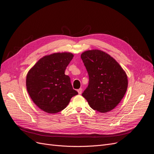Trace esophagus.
<instances>
[{
    "instance_id": "34e87169",
    "label": "esophagus",
    "mask_w": 154,
    "mask_h": 154,
    "mask_svg": "<svg viewBox=\"0 0 154 154\" xmlns=\"http://www.w3.org/2000/svg\"><path fill=\"white\" fill-rule=\"evenodd\" d=\"M77 91H78V94H82V88H79V89H78V90H77Z\"/></svg>"
}]
</instances>
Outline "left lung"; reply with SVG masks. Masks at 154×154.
I'll return each mask as SVG.
<instances>
[{"label": "left lung", "mask_w": 154, "mask_h": 154, "mask_svg": "<svg viewBox=\"0 0 154 154\" xmlns=\"http://www.w3.org/2000/svg\"><path fill=\"white\" fill-rule=\"evenodd\" d=\"M88 74V85L82 93L92 109L107 112L122 100L128 87L127 76L109 54L89 50L81 54Z\"/></svg>", "instance_id": "1"}]
</instances>
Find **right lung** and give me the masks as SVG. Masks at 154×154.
<instances>
[{
  "label": "right lung",
  "mask_w": 154,
  "mask_h": 154,
  "mask_svg": "<svg viewBox=\"0 0 154 154\" xmlns=\"http://www.w3.org/2000/svg\"><path fill=\"white\" fill-rule=\"evenodd\" d=\"M73 58L70 53H54L42 58L27 74L26 87L31 100L49 114L63 110L78 93L72 88L65 71Z\"/></svg>",
  "instance_id": "add662e5"
}]
</instances>
